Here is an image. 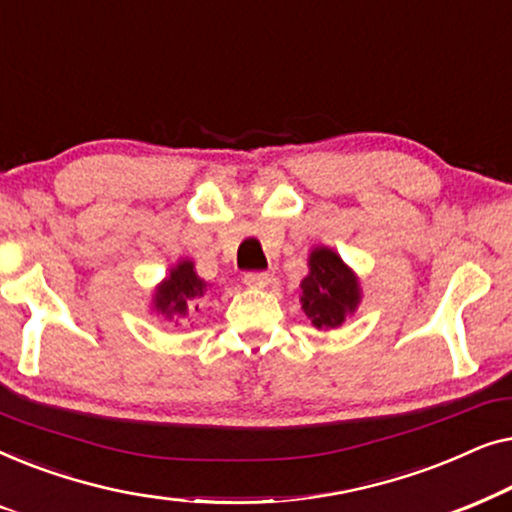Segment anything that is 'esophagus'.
<instances>
[{
  "label": "esophagus",
  "instance_id": "1",
  "mask_svg": "<svg viewBox=\"0 0 512 512\" xmlns=\"http://www.w3.org/2000/svg\"><path fill=\"white\" fill-rule=\"evenodd\" d=\"M272 279H275L272 272H247V275H244V282L254 286V289H265V286L272 284Z\"/></svg>",
  "mask_w": 512,
  "mask_h": 512
}]
</instances>
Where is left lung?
Wrapping results in <instances>:
<instances>
[{"label": "left lung", "mask_w": 512, "mask_h": 512, "mask_svg": "<svg viewBox=\"0 0 512 512\" xmlns=\"http://www.w3.org/2000/svg\"><path fill=\"white\" fill-rule=\"evenodd\" d=\"M310 275L300 282L303 312L317 328H338L361 303L359 277L328 247L310 254Z\"/></svg>", "instance_id": "obj_1"}]
</instances>
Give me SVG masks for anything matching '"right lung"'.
Returning <instances> with one entry per match:
<instances>
[{"label":"right lung","instance_id":"add662e5","mask_svg":"<svg viewBox=\"0 0 512 512\" xmlns=\"http://www.w3.org/2000/svg\"><path fill=\"white\" fill-rule=\"evenodd\" d=\"M205 289V279L198 277L193 261H179L153 293V310L163 314L165 319L186 317L188 303L200 298ZM195 310H198V305H195Z\"/></svg>","mask_w":512,"mask_h":512}]
</instances>
